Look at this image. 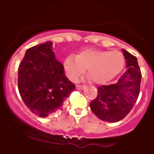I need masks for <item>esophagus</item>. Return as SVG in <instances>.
I'll return each instance as SVG.
<instances>
[{
    "mask_svg": "<svg viewBox=\"0 0 154 154\" xmlns=\"http://www.w3.org/2000/svg\"><path fill=\"white\" fill-rule=\"evenodd\" d=\"M86 87V86H85V85H77L76 86V88H77V89H83V88H85Z\"/></svg>",
    "mask_w": 154,
    "mask_h": 154,
    "instance_id": "obj_1",
    "label": "esophagus"
}]
</instances>
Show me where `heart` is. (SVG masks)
<instances>
[{
	"mask_svg": "<svg viewBox=\"0 0 154 154\" xmlns=\"http://www.w3.org/2000/svg\"><path fill=\"white\" fill-rule=\"evenodd\" d=\"M125 60L120 51L103 50H83L77 56L69 55L64 61V68L71 80H77L88 68V79L103 84L122 71Z\"/></svg>",
	"mask_w": 154,
	"mask_h": 154,
	"instance_id": "obj_1",
	"label": "heart"
}]
</instances>
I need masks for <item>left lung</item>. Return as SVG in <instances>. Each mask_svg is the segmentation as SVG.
<instances>
[{
	"instance_id": "obj_1",
	"label": "left lung",
	"mask_w": 154,
	"mask_h": 154,
	"mask_svg": "<svg viewBox=\"0 0 154 154\" xmlns=\"http://www.w3.org/2000/svg\"><path fill=\"white\" fill-rule=\"evenodd\" d=\"M127 70L114 84L97 87V96L90 103V108L100 120L117 122L128 114L137 100L142 74L137 59L122 49Z\"/></svg>"
}]
</instances>
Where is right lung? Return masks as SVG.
<instances>
[{"instance_id":"right-lung-1","label":"right lung","mask_w":154,"mask_h":154,"mask_svg":"<svg viewBox=\"0 0 154 154\" xmlns=\"http://www.w3.org/2000/svg\"><path fill=\"white\" fill-rule=\"evenodd\" d=\"M53 48L50 41L29 48L18 67L20 95L29 109L42 118L61 109L75 88L65 75L64 67L56 59Z\"/></svg>"}]
</instances>
